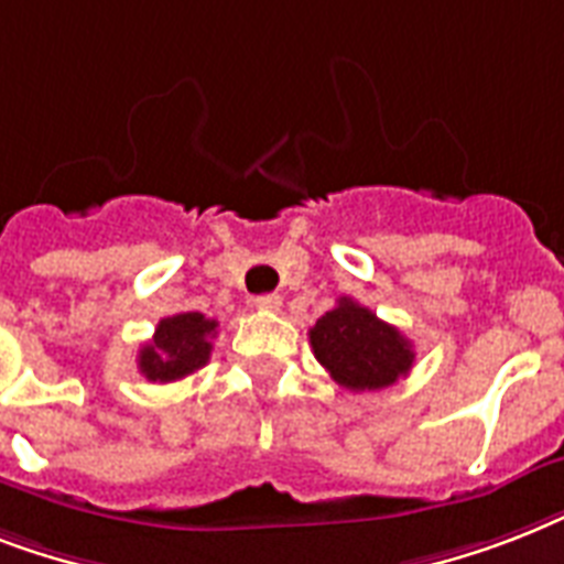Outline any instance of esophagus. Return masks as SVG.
<instances>
[{
	"mask_svg": "<svg viewBox=\"0 0 564 564\" xmlns=\"http://www.w3.org/2000/svg\"><path fill=\"white\" fill-rule=\"evenodd\" d=\"M283 299L281 295H274V292H265V295H257L254 307L263 310V313H274V310H281Z\"/></svg>",
	"mask_w": 564,
	"mask_h": 564,
	"instance_id": "obj_1",
	"label": "esophagus"
}]
</instances>
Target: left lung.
Here are the masks:
<instances>
[{"instance_id":"8db88e82","label":"left lung","mask_w":564,"mask_h":564,"mask_svg":"<svg viewBox=\"0 0 564 564\" xmlns=\"http://www.w3.org/2000/svg\"><path fill=\"white\" fill-rule=\"evenodd\" d=\"M310 345L316 360L336 383L351 392H375L392 386L412 369V343L351 299H339L316 325L310 327Z\"/></svg>"}]
</instances>
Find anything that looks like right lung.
<instances>
[{"label":"right lung","instance_id":"add662e5","mask_svg":"<svg viewBox=\"0 0 564 564\" xmlns=\"http://www.w3.org/2000/svg\"><path fill=\"white\" fill-rule=\"evenodd\" d=\"M219 322L204 313H178L161 318L152 343L137 354L140 375L152 383H172L207 366L213 351V336Z\"/></svg>","mask_w":564,"mask_h":564}]
</instances>
